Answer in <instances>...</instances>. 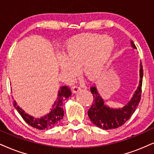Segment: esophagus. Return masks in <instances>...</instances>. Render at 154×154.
<instances>
[{
    "label": "esophagus",
    "mask_w": 154,
    "mask_h": 154,
    "mask_svg": "<svg viewBox=\"0 0 154 154\" xmlns=\"http://www.w3.org/2000/svg\"><path fill=\"white\" fill-rule=\"evenodd\" d=\"M80 88H81L80 85H75V86L72 87V91L73 93H76L77 91H79V90Z\"/></svg>",
    "instance_id": "34e87169"
}]
</instances>
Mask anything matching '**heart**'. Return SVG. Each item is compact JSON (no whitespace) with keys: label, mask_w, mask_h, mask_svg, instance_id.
<instances>
[{"label":"heart","mask_w":154,"mask_h":154,"mask_svg":"<svg viewBox=\"0 0 154 154\" xmlns=\"http://www.w3.org/2000/svg\"><path fill=\"white\" fill-rule=\"evenodd\" d=\"M111 37L98 34H86L72 38L63 49V56L58 59L62 72L73 77L81 68L83 75L95 79L103 73L114 49Z\"/></svg>","instance_id":"b5f03b06"}]
</instances>
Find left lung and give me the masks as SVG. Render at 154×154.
<instances>
[{"instance_id":"left-lung-1","label":"left lung","mask_w":154,"mask_h":154,"mask_svg":"<svg viewBox=\"0 0 154 154\" xmlns=\"http://www.w3.org/2000/svg\"><path fill=\"white\" fill-rule=\"evenodd\" d=\"M131 45L134 48L136 47L133 41ZM143 66L140 64V81L137 90L134 93L131 99L121 109H112L104 103L96 86L91 88V92L94 96L93 104L88 111L90 120L96 126L104 130L113 129L122 126L130 119L138 106L141 96L142 79H143Z\"/></svg>"}]
</instances>
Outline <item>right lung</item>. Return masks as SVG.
I'll use <instances>...</instances> for the list:
<instances>
[{
	"mask_svg": "<svg viewBox=\"0 0 154 154\" xmlns=\"http://www.w3.org/2000/svg\"><path fill=\"white\" fill-rule=\"evenodd\" d=\"M71 95V88L66 86L60 87V90L58 91L57 99L53 105L52 109H51L49 113L44 116L38 118V119H35V118L28 115V113H25L23 110H22L17 105L15 100H13V106L21 116L23 120L28 125L39 130L48 129V128L54 127L63 119L64 115V111L62 107L63 101L69 98Z\"/></svg>",
	"mask_w": 154,
	"mask_h": 154,
	"instance_id": "add662e5",
	"label": "right lung"
}]
</instances>
